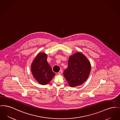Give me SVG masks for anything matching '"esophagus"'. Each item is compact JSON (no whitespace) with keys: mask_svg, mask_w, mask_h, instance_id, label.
<instances>
[{"mask_svg":"<svg viewBox=\"0 0 120 120\" xmlns=\"http://www.w3.org/2000/svg\"><path fill=\"white\" fill-rule=\"evenodd\" d=\"M62 73H63V71L60 70L58 73H57V74H58V75H61V74H62Z\"/></svg>","mask_w":120,"mask_h":120,"instance_id":"1","label":"esophagus"}]
</instances>
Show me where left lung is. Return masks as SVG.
I'll return each instance as SVG.
<instances>
[{"label":"left lung","instance_id":"left-lung-1","mask_svg":"<svg viewBox=\"0 0 120 120\" xmlns=\"http://www.w3.org/2000/svg\"><path fill=\"white\" fill-rule=\"evenodd\" d=\"M91 69V64L87 58L81 52H77L69 56L68 68L64 71V75L69 85L75 87L85 82Z\"/></svg>","mask_w":120,"mask_h":120}]
</instances>
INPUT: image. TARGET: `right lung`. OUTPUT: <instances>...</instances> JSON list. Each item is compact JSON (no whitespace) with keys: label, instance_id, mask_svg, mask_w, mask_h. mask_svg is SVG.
Instances as JSON below:
<instances>
[{"label":"right lung","instance_id":"right-lung-1","mask_svg":"<svg viewBox=\"0 0 120 120\" xmlns=\"http://www.w3.org/2000/svg\"><path fill=\"white\" fill-rule=\"evenodd\" d=\"M47 54L40 52L37 54L31 65V70L34 78L40 84H48L55 75L47 62Z\"/></svg>","mask_w":120,"mask_h":120}]
</instances>
